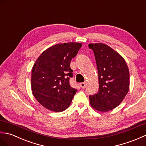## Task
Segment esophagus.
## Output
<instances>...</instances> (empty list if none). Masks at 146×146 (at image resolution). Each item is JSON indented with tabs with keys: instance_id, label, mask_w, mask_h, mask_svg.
<instances>
[{
	"instance_id": "obj_1",
	"label": "esophagus",
	"mask_w": 146,
	"mask_h": 146,
	"mask_svg": "<svg viewBox=\"0 0 146 146\" xmlns=\"http://www.w3.org/2000/svg\"><path fill=\"white\" fill-rule=\"evenodd\" d=\"M86 83H84V82H82V83H81L80 84V87H81V88H82V89H84L86 87Z\"/></svg>"
}]
</instances>
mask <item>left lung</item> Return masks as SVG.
Wrapping results in <instances>:
<instances>
[{
	"instance_id": "obj_1",
	"label": "left lung",
	"mask_w": 146,
	"mask_h": 146,
	"mask_svg": "<svg viewBox=\"0 0 146 146\" xmlns=\"http://www.w3.org/2000/svg\"><path fill=\"white\" fill-rule=\"evenodd\" d=\"M94 53L99 76V92L89 96L90 104L98 111L114 109L129 89V70L124 58L108 45L89 44Z\"/></svg>"
}]
</instances>
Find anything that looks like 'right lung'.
<instances>
[{
    "instance_id": "1",
    "label": "right lung",
    "mask_w": 146,
    "mask_h": 146,
    "mask_svg": "<svg viewBox=\"0 0 146 146\" xmlns=\"http://www.w3.org/2000/svg\"><path fill=\"white\" fill-rule=\"evenodd\" d=\"M81 43L58 44L45 50L32 69L31 89L40 104L53 112L69 107L77 91L70 86L72 70L70 61L82 47Z\"/></svg>"
}]
</instances>
